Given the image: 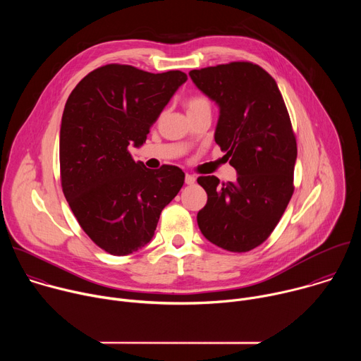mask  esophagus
Instances as JSON below:
<instances>
[{"instance_id": "obj_1", "label": "esophagus", "mask_w": 361, "mask_h": 361, "mask_svg": "<svg viewBox=\"0 0 361 361\" xmlns=\"http://www.w3.org/2000/svg\"><path fill=\"white\" fill-rule=\"evenodd\" d=\"M195 183V177L191 176V174H185V184L188 185H192Z\"/></svg>"}]
</instances>
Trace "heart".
I'll return each mask as SVG.
<instances>
[{
	"label": "heart",
	"mask_w": 361,
	"mask_h": 361,
	"mask_svg": "<svg viewBox=\"0 0 361 361\" xmlns=\"http://www.w3.org/2000/svg\"><path fill=\"white\" fill-rule=\"evenodd\" d=\"M184 106L187 109V113L191 114V113H197L201 110H212V101L205 94L195 92L185 98Z\"/></svg>",
	"instance_id": "heart-1"
}]
</instances>
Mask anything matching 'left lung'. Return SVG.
<instances>
[{"instance_id": "8db88e82", "label": "left lung", "mask_w": 361, "mask_h": 361, "mask_svg": "<svg viewBox=\"0 0 361 361\" xmlns=\"http://www.w3.org/2000/svg\"><path fill=\"white\" fill-rule=\"evenodd\" d=\"M194 84L220 106L216 142L237 170L234 183L200 176L207 204L198 212L202 235L233 252L263 244L294 192L297 141L276 80L260 66L233 61L191 70Z\"/></svg>"}]
</instances>
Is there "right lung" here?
<instances>
[{"mask_svg":"<svg viewBox=\"0 0 361 361\" xmlns=\"http://www.w3.org/2000/svg\"><path fill=\"white\" fill-rule=\"evenodd\" d=\"M185 80L178 70L152 74L107 64L88 73L66 102L60 131L63 192L84 233L113 255L144 247L184 184L181 169L164 164L148 170L134 161L130 147L147 140Z\"/></svg>","mask_w":361,"mask_h":361,"instance_id":"right-lung-1","label":"right lung"}]
</instances>
